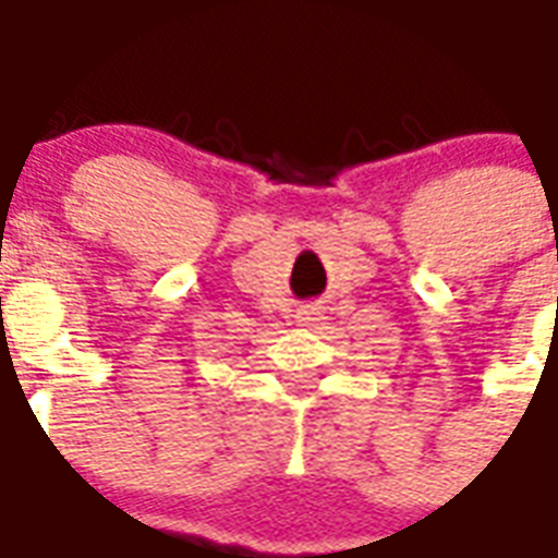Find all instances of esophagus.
<instances>
[{"mask_svg": "<svg viewBox=\"0 0 558 558\" xmlns=\"http://www.w3.org/2000/svg\"><path fill=\"white\" fill-rule=\"evenodd\" d=\"M295 322L301 327H313L316 322H322V310L318 307H304V310H298V316Z\"/></svg>", "mask_w": 558, "mask_h": 558, "instance_id": "obj_1", "label": "esophagus"}]
</instances>
